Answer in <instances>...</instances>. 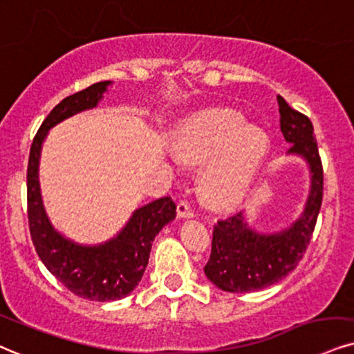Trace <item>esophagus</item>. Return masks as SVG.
Returning a JSON list of instances; mask_svg holds the SVG:
<instances>
[{
	"mask_svg": "<svg viewBox=\"0 0 354 354\" xmlns=\"http://www.w3.org/2000/svg\"><path fill=\"white\" fill-rule=\"evenodd\" d=\"M177 216L178 218H192V216H194V208L190 207L189 202H178Z\"/></svg>",
	"mask_w": 354,
	"mask_h": 354,
	"instance_id": "obj_1",
	"label": "esophagus"
}]
</instances>
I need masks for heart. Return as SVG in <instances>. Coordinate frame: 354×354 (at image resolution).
I'll use <instances>...</instances> for the list:
<instances>
[{"instance_id": "1", "label": "heart", "mask_w": 354, "mask_h": 354, "mask_svg": "<svg viewBox=\"0 0 354 354\" xmlns=\"http://www.w3.org/2000/svg\"><path fill=\"white\" fill-rule=\"evenodd\" d=\"M176 156L202 165V185L215 202L236 198L250 185L269 151V138L233 110H208L182 126L172 142Z\"/></svg>"}]
</instances>
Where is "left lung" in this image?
Instances as JSON below:
<instances>
[{
	"label": "left lung",
	"instance_id": "8db88e82",
	"mask_svg": "<svg viewBox=\"0 0 354 354\" xmlns=\"http://www.w3.org/2000/svg\"><path fill=\"white\" fill-rule=\"evenodd\" d=\"M281 131L290 142L289 154L302 156L310 167V194L295 223L279 233L261 234L251 230L243 213L213 226L212 254L205 266L210 281L226 292H254L272 286L297 268L313 230L324 198V167L313 136L312 121L277 97Z\"/></svg>",
	"mask_w": 354,
	"mask_h": 354
}]
</instances>
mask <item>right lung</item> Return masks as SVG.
I'll use <instances>...</instances> for the list:
<instances>
[{"label":"right lung","instance_id":"1","mask_svg":"<svg viewBox=\"0 0 354 354\" xmlns=\"http://www.w3.org/2000/svg\"><path fill=\"white\" fill-rule=\"evenodd\" d=\"M111 82H98L64 98L42 121L34 136L28 162V218L37 256L52 276L82 299L110 302L134 290L146 270L156 234L176 218V203L162 197L133 213L128 225L110 241L82 246L52 228L39 189V157L47 131L77 113L98 104Z\"/></svg>","mask_w":354,"mask_h":354}]
</instances>
